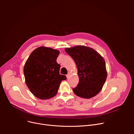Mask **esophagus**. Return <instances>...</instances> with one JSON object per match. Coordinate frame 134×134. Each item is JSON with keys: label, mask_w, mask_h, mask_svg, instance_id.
Wrapping results in <instances>:
<instances>
[{"label": "esophagus", "mask_w": 134, "mask_h": 134, "mask_svg": "<svg viewBox=\"0 0 134 134\" xmlns=\"http://www.w3.org/2000/svg\"><path fill=\"white\" fill-rule=\"evenodd\" d=\"M71 73H70V72H69L68 74H67V75H66V76H67V78H69V76H70V75H71Z\"/></svg>", "instance_id": "1"}]
</instances>
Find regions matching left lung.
Segmentation results:
<instances>
[{
	"instance_id": "8db88e82",
	"label": "left lung",
	"mask_w": 134,
	"mask_h": 134,
	"mask_svg": "<svg viewBox=\"0 0 134 134\" xmlns=\"http://www.w3.org/2000/svg\"><path fill=\"white\" fill-rule=\"evenodd\" d=\"M66 52L75 61L79 81L73 88L77 96L89 99L102 90L107 78L104 58L92 48L76 46L65 48Z\"/></svg>"
}]
</instances>
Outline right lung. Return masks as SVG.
<instances>
[{"mask_svg":"<svg viewBox=\"0 0 134 134\" xmlns=\"http://www.w3.org/2000/svg\"><path fill=\"white\" fill-rule=\"evenodd\" d=\"M60 51L40 47L31 53L24 66L25 81L30 92L41 99H48L58 93L60 84L66 76L60 74L56 62Z\"/></svg>","mask_w":134,"mask_h":134,"instance_id":"1","label":"right lung"}]
</instances>
